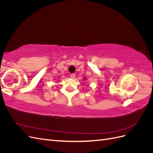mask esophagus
<instances>
[{"label": "esophagus", "instance_id": "34e87169", "mask_svg": "<svg viewBox=\"0 0 153 153\" xmlns=\"http://www.w3.org/2000/svg\"><path fill=\"white\" fill-rule=\"evenodd\" d=\"M75 73H71V75H70V77L71 78H75Z\"/></svg>", "mask_w": 153, "mask_h": 153}]
</instances>
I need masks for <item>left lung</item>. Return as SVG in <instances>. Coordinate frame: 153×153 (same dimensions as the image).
<instances>
[{
  "label": "left lung",
  "instance_id": "8db88e82",
  "mask_svg": "<svg viewBox=\"0 0 153 153\" xmlns=\"http://www.w3.org/2000/svg\"><path fill=\"white\" fill-rule=\"evenodd\" d=\"M84 80H85V78H84Z\"/></svg>",
  "mask_w": 153,
  "mask_h": 153
}]
</instances>
